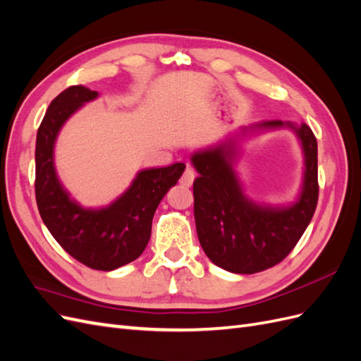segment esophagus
Listing matches in <instances>:
<instances>
[{"label":"esophagus","instance_id":"obj_1","mask_svg":"<svg viewBox=\"0 0 361 361\" xmlns=\"http://www.w3.org/2000/svg\"><path fill=\"white\" fill-rule=\"evenodd\" d=\"M194 176H195L194 170L191 167H187V169H185L183 174H182V178H180V183L183 185V187H191L192 182H194Z\"/></svg>","mask_w":361,"mask_h":361}]
</instances>
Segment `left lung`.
I'll list each match as a JSON object with an SVG mask.
<instances>
[{"label":"left lung","mask_w":361,"mask_h":361,"mask_svg":"<svg viewBox=\"0 0 361 361\" xmlns=\"http://www.w3.org/2000/svg\"><path fill=\"white\" fill-rule=\"evenodd\" d=\"M289 127L298 134L305 154L300 197L289 207L250 201L233 170L236 137L267 128ZM200 176L192 183L194 218L200 245L216 267L235 274H255L274 267L297 245L318 204V141L312 129L281 120L244 126L214 147L191 157Z\"/></svg>","instance_id":"8db88e82"}]
</instances>
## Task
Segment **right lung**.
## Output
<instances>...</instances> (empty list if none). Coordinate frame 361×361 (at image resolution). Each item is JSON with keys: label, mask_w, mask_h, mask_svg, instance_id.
I'll return each instance as SVG.
<instances>
[{"label": "right lung", "mask_w": 361, "mask_h": 361, "mask_svg": "<svg viewBox=\"0 0 361 361\" xmlns=\"http://www.w3.org/2000/svg\"><path fill=\"white\" fill-rule=\"evenodd\" d=\"M96 97L97 92L72 85L49 104L36 138V202L64 251L92 269L113 271L143 253L157 207L178 183L185 164L138 171L130 187L106 207L89 209L72 200L54 166V145L64 122Z\"/></svg>", "instance_id": "obj_1"}]
</instances>
